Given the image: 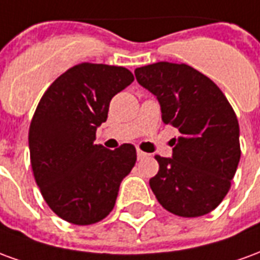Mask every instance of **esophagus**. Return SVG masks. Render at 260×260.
<instances>
[{
  "label": "esophagus",
  "instance_id": "esophagus-1",
  "mask_svg": "<svg viewBox=\"0 0 260 260\" xmlns=\"http://www.w3.org/2000/svg\"><path fill=\"white\" fill-rule=\"evenodd\" d=\"M136 154H138V160H142V158L147 157V153L142 152V150H139V149H138V152H136Z\"/></svg>",
  "mask_w": 260,
  "mask_h": 260
}]
</instances>
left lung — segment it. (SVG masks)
I'll list each match as a JSON object with an SVG mask.
<instances>
[{
  "label": "left lung",
  "instance_id": "1",
  "mask_svg": "<svg viewBox=\"0 0 260 260\" xmlns=\"http://www.w3.org/2000/svg\"><path fill=\"white\" fill-rule=\"evenodd\" d=\"M157 97L161 119L180 131L173 157L156 156L149 184L158 203L181 217H199L221 203L241 157L240 125L218 86L186 64L156 62L135 69Z\"/></svg>",
  "mask_w": 260,
  "mask_h": 260
}]
</instances>
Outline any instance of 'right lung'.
I'll use <instances>...</instances> for the list:
<instances>
[{"mask_svg":"<svg viewBox=\"0 0 260 260\" xmlns=\"http://www.w3.org/2000/svg\"><path fill=\"white\" fill-rule=\"evenodd\" d=\"M124 67L82 62L50 85L29 128L33 175L44 201L58 217L89 225L107 217L119 184L136 161V149L94 145L110 102L134 82Z\"/></svg>","mask_w":260,"mask_h":260,"instance_id":"1","label":"right lung"}]
</instances>
